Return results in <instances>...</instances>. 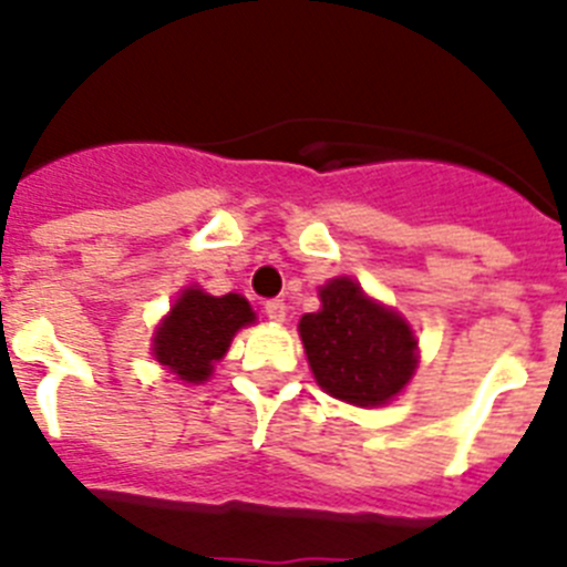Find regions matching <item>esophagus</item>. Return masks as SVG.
I'll return each instance as SVG.
<instances>
[{
  "mask_svg": "<svg viewBox=\"0 0 567 567\" xmlns=\"http://www.w3.org/2000/svg\"><path fill=\"white\" fill-rule=\"evenodd\" d=\"M264 312H267V318L275 320V323H284V318H287V303L280 298H272L264 303Z\"/></svg>",
  "mask_w": 567,
  "mask_h": 567,
  "instance_id": "34e87169",
  "label": "esophagus"
}]
</instances>
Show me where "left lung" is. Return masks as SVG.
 <instances>
[{
  "label": "left lung",
  "mask_w": 567,
  "mask_h": 567,
  "mask_svg": "<svg viewBox=\"0 0 567 567\" xmlns=\"http://www.w3.org/2000/svg\"><path fill=\"white\" fill-rule=\"evenodd\" d=\"M318 312L300 318V340L323 392L354 405H383L409 383L417 340L403 318L349 278L320 289Z\"/></svg>",
  "instance_id": "obj_1"
}]
</instances>
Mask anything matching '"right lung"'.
Wrapping results in <instances>:
<instances>
[{"instance_id":"add662e5","label":"right lung","mask_w":567,"mask_h":567,"mask_svg":"<svg viewBox=\"0 0 567 567\" xmlns=\"http://www.w3.org/2000/svg\"><path fill=\"white\" fill-rule=\"evenodd\" d=\"M252 320V309L240 295L215 298L187 289L155 332V360L187 383H202L213 374L215 360L224 358L233 334Z\"/></svg>"}]
</instances>
